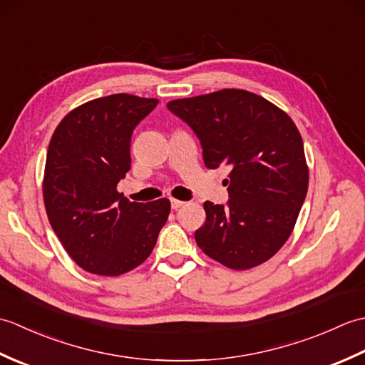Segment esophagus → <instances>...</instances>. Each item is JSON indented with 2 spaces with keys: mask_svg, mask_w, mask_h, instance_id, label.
Returning <instances> with one entry per match:
<instances>
[{
  "mask_svg": "<svg viewBox=\"0 0 365 365\" xmlns=\"http://www.w3.org/2000/svg\"><path fill=\"white\" fill-rule=\"evenodd\" d=\"M185 202H182V200H177V199H170V207L174 208V210H177V208L183 207Z\"/></svg>",
  "mask_w": 365,
  "mask_h": 365,
  "instance_id": "esophagus-1",
  "label": "esophagus"
}]
</instances>
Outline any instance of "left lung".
<instances>
[{
	"label": "left lung",
	"mask_w": 365,
	"mask_h": 365,
	"mask_svg": "<svg viewBox=\"0 0 365 365\" xmlns=\"http://www.w3.org/2000/svg\"><path fill=\"white\" fill-rule=\"evenodd\" d=\"M168 110L195 131L208 169L230 168L226 204H204L196 243L232 269L257 267L290 237L307 195L304 145L293 120L260 96L222 89L173 100Z\"/></svg>",
	"instance_id": "8db88e82"
}]
</instances>
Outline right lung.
Instances as JSON below:
<instances>
[{
  "mask_svg": "<svg viewBox=\"0 0 365 365\" xmlns=\"http://www.w3.org/2000/svg\"><path fill=\"white\" fill-rule=\"evenodd\" d=\"M157 98L113 94L68 113L54 130L43 200L54 234L89 273L119 276L149 257L170 202H130L118 183L131 168L130 143Z\"/></svg>",
  "mask_w": 365,
  "mask_h": 365,
  "instance_id": "add662e5",
  "label": "right lung"
}]
</instances>
